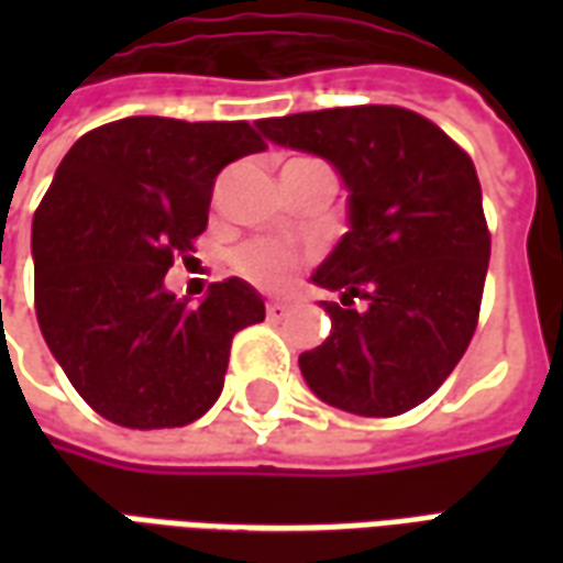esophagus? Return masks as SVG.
<instances>
[{
  "instance_id": "obj_1",
  "label": "esophagus",
  "mask_w": 563,
  "mask_h": 563,
  "mask_svg": "<svg viewBox=\"0 0 563 563\" xmlns=\"http://www.w3.org/2000/svg\"><path fill=\"white\" fill-rule=\"evenodd\" d=\"M289 310L292 307L286 305V301H268V307H265V313H268L271 322H280V319L289 317Z\"/></svg>"
}]
</instances>
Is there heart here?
Masks as SVG:
<instances>
[{
    "label": "heart",
    "mask_w": 563,
    "mask_h": 563,
    "mask_svg": "<svg viewBox=\"0 0 563 563\" xmlns=\"http://www.w3.org/2000/svg\"><path fill=\"white\" fill-rule=\"evenodd\" d=\"M234 268L241 277L256 283L262 289H286L292 283L295 271H298V262L283 246L256 241V244H246L238 250Z\"/></svg>",
    "instance_id": "b5f03b06"
}]
</instances>
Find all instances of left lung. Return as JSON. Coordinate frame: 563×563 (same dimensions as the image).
<instances>
[{
    "mask_svg": "<svg viewBox=\"0 0 563 563\" xmlns=\"http://www.w3.org/2000/svg\"><path fill=\"white\" fill-rule=\"evenodd\" d=\"M280 147L334 165L350 232L310 280L331 331L298 355L319 401L355 416H398L431 398L479 319L492 238L471 156L422 114L395 104L258 120ZM365 308L355 311L352 298Z\"/></svg>",
    "mask_w": 563,
    "mask_h": 563,
    "instance_id": "left-lung-1",
    "label": "left lung"
}]
</instances>
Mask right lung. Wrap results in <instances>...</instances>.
Masks as SVG:
<instances>
[{"mask_svg": "<svg viewBox=\"0 0 563 563\" xmlns=\"http://www.w3.org/2000/svg\"><path fill=\"white\" fill-rule=\"evenodd\" d=\"M265 147L244 120L126 117L59 162L32 220L35 317L68 383L108 422L180 428L220 398L232 338L265 319V301L232 277L189 307L165 274L208 229L217 174Z\"/></svg>", "mask_w": 563, "mask_h": 563, "instance_id": "add662e5", "label": "right lung"}]
</instances>
